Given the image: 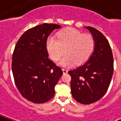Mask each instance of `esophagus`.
I'll list each match as a JSON object with an SVG mask.
<instances>
[{"label": "esophagus", "instance_id": "obj_1", "mask_svg": "<svg viewBox=\"0 0 121 121\" xmlns=\"http://www.w3.org/2000/svg\"><path fill=\"white\" fill-rule=\"evenodd\" d=\"M62 70H63V74H66L68 73V70H66V69H64V68H63V69H62Z\"/></svg>", "mask_w": 121, "mask_h": 121}]
</instances>
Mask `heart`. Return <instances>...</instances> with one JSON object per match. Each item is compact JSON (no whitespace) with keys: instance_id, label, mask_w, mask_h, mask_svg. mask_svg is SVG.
I'll list each match as a JSON object with an SVG mask.
<instances>
[{"instance_id":"obj_1","label":"heart","mask_w":121,"mask_h":121,"mask_svg":"<svg viewBox=\"0 0 121 121\" xmlns=\"http://www.w3.org/2000/svg\"><path fill=\"white\" fill-rule=\"evenodd\" d=\"M57 39L49 37L46 41V49L54 61L59 60L65 52L66 55L59 62L61 66L68 67L84 63L89 58L95 46L92 35L83 34L73 28H67L60 31Z\"/></svg>"}]
</instances>
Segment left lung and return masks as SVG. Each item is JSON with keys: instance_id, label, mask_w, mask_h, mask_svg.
<instances>
[{"instance_id": "1", "label": "left lung", "mask_w": 121, "mask_h": 121, "mask_svg": "<svg viewBox=\"0 0 121 121\" xmlns=\"http://www.w3.org/2000/svg\"><path fill=\"white\" fill-rule=\"evenodd\" d=\"M95 40L94 52L85 64L68 73L72 77L71 91L79 103L90 104L98 101L107 92L112 77L114 59L109 42L94 27H85Z\"/></svg>"}]
</instances>
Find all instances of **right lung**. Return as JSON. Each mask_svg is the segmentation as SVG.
Instances as JSON below:
<instances>
[{
	"mask_svg": "<svg viewBox=\"0 0 121 121\" xmlns=\"http://www.w3.org/2000/svg\"><path fill=\"white\" fill-rule=\"evenodd\" d=\"M58 24L44 23L28 29L17 42L12 55V70L22 97L36 104L51 99L62 76L61 68L48 58V37Z\"/></svg>",
	"mask_w": 121,
	"mask_h": 121,
	"instance_id": "obj_1",
	"label": "right lung"
}]
</instances>
